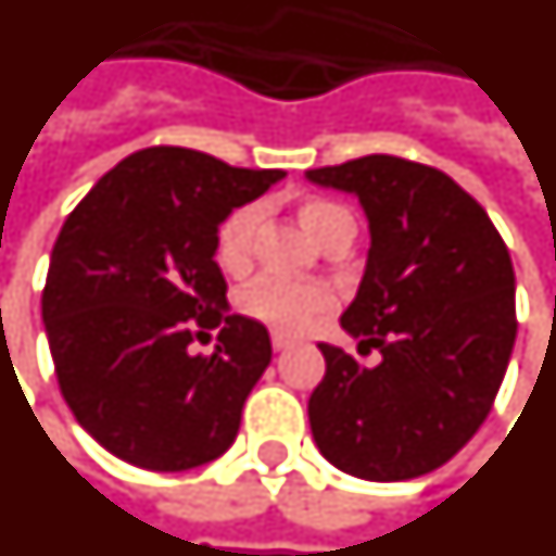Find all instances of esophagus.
Here are the masks:
<instances>
[{
    "mask_svg": "<svg viewBox=\"0 0 556 556\" xmlns=\"http://www.w3.org/2000/svg\"><path fill=\"white\" fill-rule=\"evenodd\" d=\"M270 344H274V351H286L291 344V339L289 336H282V332H274V336H270Z\"/></svg>",
    "mask_w": 556,
    "mask_h": 556,
    "instance_id": "esophagus-1",
    "label": "esophagus"
}]
</instances>
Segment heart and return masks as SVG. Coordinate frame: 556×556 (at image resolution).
Returning a JSON list of instances; mask_svg holds the SVG:
<instances>
[{
  "mask_svg": "<svg viewBox=\"0 0 556 556\" xmlns=\"http://www.w3.org/2000/svg\"><path fill=\"white\" fill-rule=\"evenodd\" d=\"M258 220H262V208L258 205H241L232 215L224 217V224L217 226L215 236V258L217 265L224 267L226 274H241L250 265V250H253V236H256ZM300 220L309 229L315 241L336 232L339 226L353 224L351 212L344 205L332 203V200H320L312 197L300 205ZM241 309L250 318H258L277 327V330H303L312 320L318 318L320 312L332 306L330 291L315 282H291V279L279 277H258L241 291Z\"/></svg>",
  "mask_w": 556,
  "mask_h": 556,
  "instance_id": "b5f03b06",
  "label": "heart"
}]
</instances>
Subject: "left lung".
<instances>
[{
    "label": "left lung",
    "instance_id": "left-lung-1",
    "mask_svg": "<svg viewBox=\"0 0 556 556\" xmlns=\"http://www.w3.org/2000/svg\"><path fill=\"white\" fill-rule=\"evenodd\" d=\"M306 179L359 197L371 250L341 327L377 348L362 365L318 344L315 445L362 480H413L466 445L495 404L516 344V274L483 205L442 170L362 155Z\"/></svg>",
    "mask_w": 556,
    "mask_h": 556
}]
</instances>
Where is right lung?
<instances>
[{"mask_svg": "<svg viewBox=\"0 0 556 556\" xmlns=\"http://www.w3.org/2000/svg\"><path fill=\"white\" fill-rule=\"evenodd\" d=\"M282 176L147 147L61 226L40 300L59 389L76 421L131 466L188 471L236 442L270 336L226 312L215 236ZM205 329L222 330L212 357L190 353Z\"/></svg>", "mask_w": 556, "mask_h": 556, "instance_id": "obj_1", "label": "right lung"}]
</instances>
